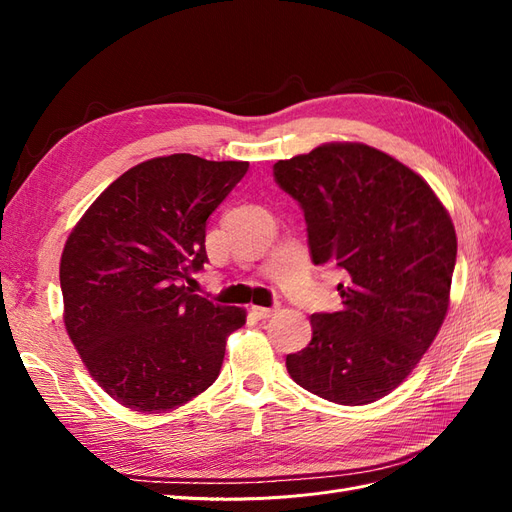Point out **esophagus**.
Segmentation results:
<instances>
[{"label":"esophagus","mask_w":512,"mask_h":512,"mask_svg":"<svg viewBox=\"0 0 512 512\" xmlns=\"http://www.w3.org/2000/svg\"><path fill=\"white\" fill-rule=\"evenodd\" d=\"M252 312H254L258 318H271L273 314L280 312V307H262V305H252Z\"/></svg>","instance_id":"obj_1"}]
</instances>
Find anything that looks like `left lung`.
Masks as SVG:
<instances>
[{
	"label": "left lung",
	"mask_w": 512,
	"mask_h": 512,
	"mask_svg": "<svg viewBox=\"0 0 512 512\" xmlns=\"http://www.w3.org/2000/svg\"><path fill=\"white\" fill-rule=\"evenodd\" d=\"M297 198L314 265L342 267V309L312 316V342L286 356L290 378L333 404L395 391L436 339L451 303L457 235L429 183L365 143H324L273 164Z\"/></svg>",
	"instance_id": "obj_1"
}]
</instances>
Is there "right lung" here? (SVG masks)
<instances>
[{
  "label": "right lung",
  "instance_id": "1",
  "mask_svg": "<svg viewBox=\"0 0 512 512\" xmlns=\"http://www.w3.org/2000/svg\"><path fill=\"white\" fill-rule=\"evenodd\" d=\"M247 168L192 153L145 160L72 228L59 260L64 324L89 376L121 406L175 410L218 378L245 309L181 280L203 267L207 218Z\"/></svg>",
  "mask_w": 512,
  "mask_h": 512
}]
</instances>
